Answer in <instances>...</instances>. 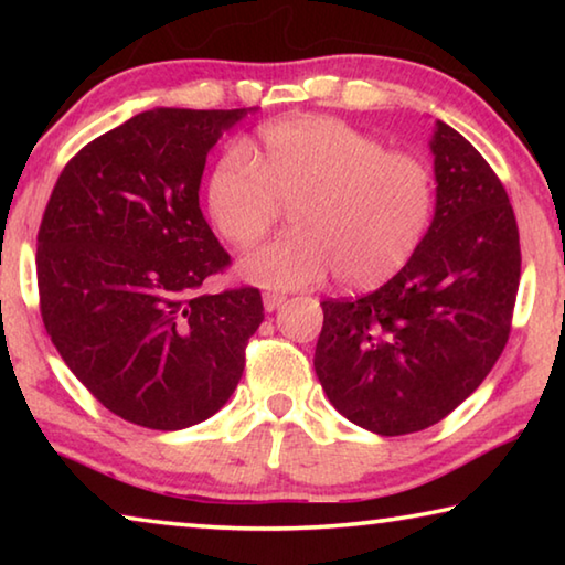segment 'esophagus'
<instances>
[{
	"label": "esophagus",
	"instance_id": "obj_1",
	"mask_svg": "<svg viewBox=\"0 0 565 565\" xmlns=\"http://www.w3.org/2000/svg\"><path fill=\"white\" fill-rule=\"evenodd\" d=\"M262 301H264V309L271 313V311L279 309V306L286 301V296H284V294H271V291H269V294L262 296Z\"/></svg>",
	"mask_w": 565,
	"mask_h": 565
}]
</instances>
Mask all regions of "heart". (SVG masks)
Segmentation results:
<instances>
[{"label": "heart", "mask_w": 565, "mask_h": 565, "mask_svg": "<svg viewBox=\"0 0 565 565\" xmlns=\"http://www.w3.org/2000/svg\"><path fill=\"white\" fill-rule=\"evenodd\" d=\"M291 206L294 232L256 248L238 271L264 289H306L331 274L376 289L404 269L436 209L424 159L331 117L266 124L228 147L206 181V214L234 248H252Z\"/></svg>", "instance_id": "heart-1"}]
</instances>
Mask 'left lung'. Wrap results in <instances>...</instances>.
I'll return each instance as SVG.
<instances>
[{"label":"left lung","instance_id":"1","mask_svg":"<svg viewBox=\"0 0 565 565\" xmlns=\"http://www.w3.org/2000/svg\"><path fill=\"white\" fill-rule=\"evenodd\" d=\"M428 149L436 209L416 254L374 294L321 301V388L379 436L424 431L481 386L519 294V226L499 177L438 119Z\"/></svg>","mask_w":565,"mask_h":565}]
</instances>
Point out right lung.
I'll return each mask as SVG.
<instances>
[{
	"mask_svg": "<svg viewBox=\"0 0 565 565\" xmlns=\"http://www.w3.org/2000/svg\"><path fill=\"white\" fill-rule=\"evenodd\" d=\"M252 109L141 111L56 179L36 236L44 329L111 414L179 431L232 398L259 289L199 294L228 254L199 206L206 154Z\"/></svg>",
	"mask_w": 565,
	"mask_h": 565,
	"instance_id": "right-lung-1",
	"label": "right lung"
}]
</instances>
